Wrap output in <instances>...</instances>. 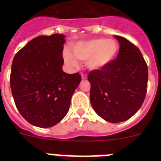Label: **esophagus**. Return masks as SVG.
<instances>
[{
    "mask_svg": "<svg viewBox=\"0 0 161 161\" xmlns=\"http://www.w3.org/2000/svg\"><path fill=\"white\" fill-rule=\"evenodd\" d=\"M81 77H82V79H83V80L86 79V78H87V75H86V74H83V73H82L81 74Z\"/></svg>",
    "mask_w": 161,
    "mask_h": 161,
    "instance_id": "esophagus-1",
    "label": "esophagus"
}]
</instances>
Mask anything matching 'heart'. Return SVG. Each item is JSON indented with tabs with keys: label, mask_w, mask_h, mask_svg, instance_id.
<instances>
[{
	"label": "heart",
	"mask_w": 161,
	"mask_h": 161,
	"mask_svg": "<svg viewBox=\"0 0 161 161\" xmlns=\"http://www.w3.org/2000/svg\"><path fill=\"white\" fill-rule=\"evenodd\" d=\"M72 51L78 60L86 62L88 68L94 70L102 68L111 61L118 51V45L112 39L94 38L77 42L72 47ZM64 59L71 66L77 64L76 59L69 52L64 53Z\"/></svg>",
	"instance_id": "b5f03b06"
}]
</instances>
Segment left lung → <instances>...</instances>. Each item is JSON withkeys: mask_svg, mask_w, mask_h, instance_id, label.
<instances>
[{"mask_svg": "<svg viewBox=\"0 0 161 161\" xmlns=\"http://www.w3.org/2000/svg\"><path fill=\"white\" fill-rule=\"evenodd\" d=\"M119 42L116 59L88 75L90 102L101 118L117 123L131 118L146 97L147 65L139 48L126 38L115 35Z\"/></svg>", "mask_w": 161, "mask_h": 161, "instance_id": "1", "label": "left lung"}]
</instances>
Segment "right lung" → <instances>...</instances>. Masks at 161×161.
I'll return each mask as SVG.
<instances>
[{"instance_id": "1", "label": "right lung", "mask_w": 161, "mask_h": 161, "mask_svg": "<svg viewBox=\"0 0 161 161\" xmlns=\"http://www.w3.org/2000/svg\"><path fill=\"white\" fill-rule=\"evenodd\" d=\"M64 37H36L13 60L10 88L15 105L28 123L38 127H52L65 117L81 81L78 72L62 70Z\"/></svg>"}]
</instances>
